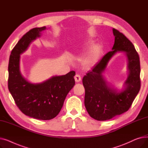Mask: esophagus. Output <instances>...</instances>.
<instances>
[{"label":"esophagus","instance_id":"obj_1","mask_svg":"<svg viewBox=\"0 0 148 148\" xmlns=\"http://www.w3.org/2000/svg\"><path fill=\"white\" fill-rule=\"evenodd\" d=\"M74 79H75V82H77V83L80 82L81 81V77L79 74H76L74 77Z\"/></svg>","mask_w":148,"mask_h":148}]
</instances>
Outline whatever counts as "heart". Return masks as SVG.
I'll use <instances>...</instances> for the list:
<instances>
[{
	"mask_svg": "<svg viewBox=\"0 0 148 148\" xmlns=\"http://www.w3.org/2000/svg\"><path fill=\"white\" fill-rule=\"evenodd\" d=\"M86 48L88 49H92L89 55L86 60V64L88 65H93L95 64L98 61L102 53V50L99 46L95 45V42L92 40H88L84 42Z\"/></svg>",
	"mask_w": 148,
	"mask_h": 148,
	"instance_id": "heart-1",
	"label": "heart"
}]
</instances>
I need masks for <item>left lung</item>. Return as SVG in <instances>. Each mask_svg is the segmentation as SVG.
Returning a JSON list of instances; mask_svg holds the SVG:
<instances>
[{"instance_id":"1","label":"left lung","mask_w":148,"mask_h":148,"mask_svg":"<svg viewBox=\"0 0 148 148\" xmlns=\"http://www.w3.org/2000/svg\"><path fill=\"white\" fill-rule=\"evenodd\" d=\"M113 33L115 38L112 51L108 52L83 78L85 107L90 117L97 121L110 119L128 111L141 86L140 59L134 45L118 30L113 28ZM118 52L126 53L129 71L125 88L119 92L108 86L102 75L108 62Z\"/></svg>"}]
</instances>
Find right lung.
I'll list each match as a JSON object with an SVG mask.
<instances>
[{
	"mask_svg": "<svg viewBox=\"0 0 148 148\" xmlns=\"http://www.w3.org/2000/svg\"><path fill=\"white\" fill-rule=\"evenodd\" d=\"M45 29V26L35 27L23 35L11 51L8 65V89L15 104L22 113L40 120H50L56 117L75 84L74 71L36 84L29 82L21 75L20 55Z\"/></svg>",
	"mask_w": 148,
	"mask_h": 148,
	"instance_id": "add662e5",
	"label": "right lung"
}]
</instances>
